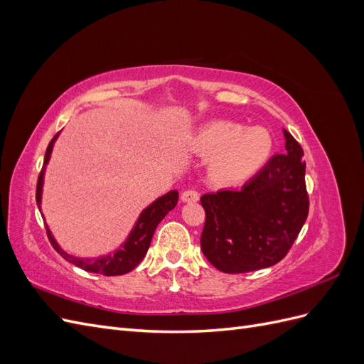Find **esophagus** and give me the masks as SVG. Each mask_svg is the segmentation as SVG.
<instances>
[{"instance_id": "obj_1", "label": "esophagus", "mask_w": 364, "mask_h": 364, "mask_svg": "<svg viewBox=\"0 0 364 364\" xmlns=\"http://www.w3.org/2000/svg\"><path fill=\"white\" fill-rule=\"evenodd\" d=\"M199 193H197L196 190H185L183 193H182V196H181V199H182V202H188V203H194V202H197L199 200Z\"/></svg>"}]
</instances>
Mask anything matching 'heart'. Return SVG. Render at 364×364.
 I'll return each mask as SVG.
<instances>
[{"label":"heart","instance_id":"heart-1","mask_svg":"<svg viewBox=\"0 0 364 364\" xmlns=\"http://www.w3.org/2000/svg\"><path fill=\"white\" fill-rule=\"evenodd\" d=\"M196 146L203 156L213 158L214 178L226 185L243 183L253 178L273 150L267 129L246 127L228 119H214L196 136Z\"/></svg>","mask_w":364,"mask_h":364}]
</instances>
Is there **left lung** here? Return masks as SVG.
Wrapping results in <instances>:
<instances>
[{
	"instance_id": "1",
	"label": "left lung",
	"mask_w": 364,
	"mask_h": 364,
	"mask_svg": "<svg viewBox=\"0 0 364 364\" xmlns=\"http://www.w3.org/2000/svg\"><path fill=\"white\" fill-rule=\"evenodd\" d=\"M285 153L274 155L240 191L203 194L200 246L225 273H246L279 262L291 249L308 215L304 150L284 130Z\"/></svg>"
}]
</instances>
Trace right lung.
I'll return each instance as SVG.
<instances>
[{"label":"right lung","instance_id":"add662e5","mask_svg":"<svg viewBox=\"0 0 364 364\" xmlns=\"http://www.w3.org/2000/svg\"><path fill=\"white\" fill-rule=\"evenodd\" d=\"M58 138V134L53 136L50 141V144L46 151V158H43V167H46L50 155H51V149L54 144V139ZM42 179H43V171H41L39 178H38V185H36V202L38 206L41 208V193H42ZM179 199V193L173 190L167 193L165 196L159 197L158 200L153 202L149 208H146L144 211L141 213L138 222L132 230L126 243L123 245V249L117 250L114 255H106L102 258H77L73 255H68L67 252H63L54 238L51 237V232L47 228V235L51 246L56 249L60 257H63L68 262L74 264V266L80 267L86 272H92L98 274H105V277H117V274H124L130 270H134L138 264L142 261V258L146 257V253L149 250L150 241L153 234H155V229L159 225L161 220L168 214V211L176 206Z\"/></svg>","mask_w":364,"mask_h":364}]
</instances>
